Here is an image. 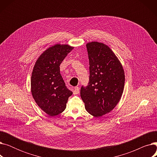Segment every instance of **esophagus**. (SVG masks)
I'll return each mask as SVG.
<instances>
[{
    "label": "esophagus",
    "instance_id": "obj_1",
    "mask_svg": "<svg viewBox=\"0 0 157 157\" xmlns=\"http://www.w3.org/2000/svg\"><path fill=\"white\" fill-rule=\"evenodd\" d=\"M79 93V87L76 86V87L74 88V91H73V94H74V95H77V94H78Z\"/></svg>",
    "mask_w": 157,
    "mask_h": 157
}]
</instances>
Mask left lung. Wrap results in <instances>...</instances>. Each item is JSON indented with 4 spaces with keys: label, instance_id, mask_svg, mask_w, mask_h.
<instances>
[{
    "label": "left lung",
    "instance_id": "obj_1",
    "mask_svg": "<svg viewBox=\"0 0 157 157\" xmlns=\"http://www.w3.org/2000/svg\"><path fill=\"white\" fill-rule=\"evenodd\" d=\"M90 76L80 95L85 109L95 117L111 111L119 102L125 85L122 65L109 46L102 43L86 44Z\"/></svg>",
    "mask_w": 157,
    "mask_h": 157
}]
</instances>
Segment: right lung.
Returning <instances> with one entry per match:
<instances>
[{"instance_id": "add662e5", "label": "right lung", "mask_w": 157, "mask_h": 157, "mask_svg": "<svg viewBox=\"0 0 157 157\" xmlns=\"http://www.w3.org/2000/svg\"><path fill=\"white\" fill-rule=\"evenodd\" d=\"M74 47L55 44L40 55L31 76V92L39 108L49 116L62 113L72 92L65 86L60 65Z\"/></svg>"}]
</instances>
